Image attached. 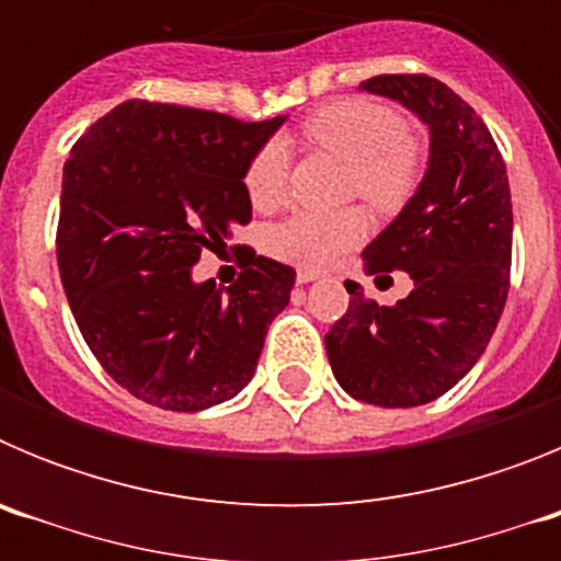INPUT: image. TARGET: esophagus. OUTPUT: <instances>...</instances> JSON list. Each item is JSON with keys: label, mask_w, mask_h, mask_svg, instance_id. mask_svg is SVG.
<instances>
[{"label": "esophagus", "mask_w": 561, "mask_h": 561, "mask_svg": "<svg viewBox=\"0 0 561 561\" xmlns=\"http://www.w3.org/2000/svg\"><path fill=\"white\" fill-rule=\"evenodd\" d=\"M317 277H320V272H314V270H300V272H297V284H300V286L311 284V280H317Z\"/></svg>", "instance_id": "34e87169"}]
</instances>
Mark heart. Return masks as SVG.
<instances>
[{
    "label": "heart",
    "instance_id": "b5f03b06",
    "mask_svg": "<svg viewBox=\"0 0 561 561\" xmlns=\"http://www.w3.org/2000/svg\"><path fill=\"white\" fill-rule=\"evenodd\" d=\"M306 140L329 148L351 162V187L379 210H393L408 199L419 160L410 142L408 123L390 106L362 98H348L317 108L304 123ZM289 153L280 140H270L244 176L247 193L255 207H275L286 196ZM365 236L362 213L300 210L270 230L272 255L306 270H325L354 250Z\"/></svg>",
    "mask_w": 561,
    "mask_h": 561
}]
</instances>
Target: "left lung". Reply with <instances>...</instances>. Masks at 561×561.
I'll return each mask as SVG.
<instances>
[{
  "mask_svg": "<svg viewBox=\"0 0 561 561\" xmlns=\"http://www.w3.org/2000/svg\"><path fill=\"white\" fill-rule=\"evenodd\" d=\"M359 89L401 103L430 131L419 187L362 250L365 275L404 270L413 291L379 306L348 280L351 306L325 334V351L348 396L419 408L453 390L497 329L512 270V191L485 123L447 83L379 76Z\"/></svg>",
  "mask_w": 561,
  "mask_h": 561,
  "instance_id": "8db88e82",
  "label": "left lung"
}]
</instances>
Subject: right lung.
<instances>
[{"label":"right lung","instance_id":"right-lung-1","mask_svg":"<svg viewBox=\"0 0 561 561\" xmlns=\"http://www.w3.org/2000/svg\"><path fill=\"white\" fill-rule=\"evenodd\" d=\"M286 123L128 101L72 146L61 182L58 272L89 351L146 404L196 413L255 376L295 270L252 255L230 289L193 280L252 216L244 176Z\"/></svg>","mask_w":561,"mask_h":561}]
</instances>
